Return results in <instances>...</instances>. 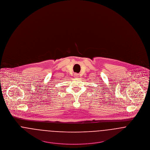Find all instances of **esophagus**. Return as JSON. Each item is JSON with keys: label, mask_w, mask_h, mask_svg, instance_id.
<instances>
[{"label": "esophagus", "mask_w": 150, "mask_h": 150, "mask_svg": "<svg viewBox=\"0 0 150 150\" xmlns=\"http://www.w3.org/2000/svg\"><path fill=\"white\" fill-rule=\"evenodd\" d=\"M74 78H78L79 77V74L77 73H75L74 74Z\"/></svg>", "instance_id": "1"}]
</instances>
